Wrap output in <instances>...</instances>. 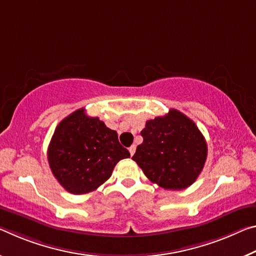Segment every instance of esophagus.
Returning a JSON list of instances; mask_svg holds the SVG:
<instances>
[{
	"instance_id": "1",
	"label": "esophagus",
	"mask_w": 256,
	"mask_h": 256,
	"mask_svg": "<svg viewBox=\"0 0 256 256\" xmlns=\"http://www.w3.org/2000/svg\"><path fill=\"white\" fill-rule=\"evenodd\" d=\"M136 147L134 144L131 146V147L128 148V152H130V154H131V156L134 155V152H136Z\"/></svg>"
}]
</instances>
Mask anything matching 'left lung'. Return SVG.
<instances>
[{
  "label": "left lung",
  "mask_w": 256,
  "mask_h": 256,
  "mask_svg": "<svg viewBox=\"0 0 256 256\" xmlns=\"http://www.w3.org/2000/svg\"><path fill=\"white\" fill-rule=\"evenodd\" d=\"M142 144L132 160L148 179L164 189L182 190L200 176L208 157V144L197 125L184 114L170 109L147 120Z\"/></svg>",
  "instance_id": "8db88e82"
}]
</instances>
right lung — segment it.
<instances>
[{"label":"right lung","instance_id":"1","mask_svg":"<svg viewBox=\"0 0 256 256\" xmlns=\"http://www.w3.org/2000/svg\"><path fill=\"white\" fill-rule=\"evenodd\" d=\"M117 132L99 117H90L80 108L64 118L52 136L48 160L54 176L68 192H93L110 178L115 165L128 158Z\"/></svg>","mask_w":256,"mask_h":256}]
</instances>
